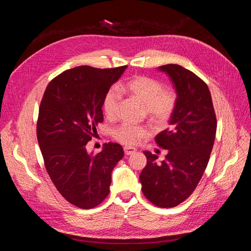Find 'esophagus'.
Masks as SVG:
<instances>
[{
    "mask_svg": "<svg viewBox=\"0 0 251 251\" xmlns=\"http://www.w3.org/2000/svg\"><path fill=\"white\" fill-rule=\"evenodd\" d=\"M124 151H125V154L126 155H132V154H134L135 151H136V149L132 148V147H125Z\"/></svg>",
    "mask_w": 251,
    "mask_h": 251,
    "instance_id": "obj_1",
    "label": "esophagus"
}]
</instances>
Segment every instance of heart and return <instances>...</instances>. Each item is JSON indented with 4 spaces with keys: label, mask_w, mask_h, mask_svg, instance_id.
<instances>
[{
    "label": "heart",
    "mask_w": 251,
    "mask_h": 251,
    "mask_svg": "<svg viewBox=\"0 0 251 251\" xmlns=\"http://www.w3.org/2000/svg\"><path fill=\"white\" fill-rule=\"evenodd\" d=\"M119 92L130 93L142 104L148 116L157 124H164L174 113L177 103V96L171 88H162L161 82L157 79L144 75H136L118 87ZM115 89L109 90L105 93L102 101L104 114L109 118L117 115L120 95ZM113 137L115 140L126 144L136 146L151 135L150 127L147 126H136L132 124H123L113 130Z\"/></svg>",
    "instance_id": "b5f03b06"
}]
</instances>
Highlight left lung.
Here are the masks:
<instances>
[{
	"mask_svg": "<svg viewBox=\"0 0 251 251\" xmlns=\"http://www.w3.org/2000/svg\"><path fill=\"white\" fill-rule=\"evenodd\" d=\"M159 70L169 75L177 92L171 126L155 137L168 155L158 163L156 155L144 151L148 162L139 178L146 198L170 208L185 201L201 180L214 147L217 118L209 89L199 76L174 64Z\"/></svg>",
	"mask_w": 251,
	"mask_h": 251,
	"instance_id": "8db88e82",
	"label": "left lung"
}]
</instances>
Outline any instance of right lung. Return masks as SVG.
<instances>
[{"instance_id":"obj_1","label":"right lung","mask_w":251,"mask_h":251,"mask_svg":"<svg viewBox=\"0 0 251 251\" xmlns=\"http://www.w3.org/2000/svg\"><path fill=\"white\" fill-rule=\"evenodd\" d=\"M126 69L72 68L53 78L42 98L36 136L45 168L59 194L82 209L107 198L112 171L124 157L118 143H105L98 154L86 147L103 121L105 93Z\"/></svg>"}]
</instances>
